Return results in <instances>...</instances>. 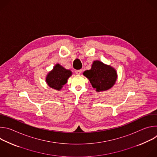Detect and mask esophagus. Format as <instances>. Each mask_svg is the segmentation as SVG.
I'll return each instance as SVG.
<instances>
[{"mask_svg": "<svg viewBox=\"0 0 157 157\" xmlns=\"http://www.w3.org/2000/svg\"><path fill=\"white\" fill-rule=\"evenodd\" d=\"M81 72H82V70H76V73L77 75H80V74L81 73Z\"/></svg>", "mask_w": 157, "mask_h": 157, "instance_id": "1", "label": "esophagus"}]
</instances>
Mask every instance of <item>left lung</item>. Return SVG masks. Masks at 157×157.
Wrapping results in <instances>:
<instances>
[{"mask_svg":"<svg viewBox=\"0 0 157 157\" xmlns=\"http://www.w3.org/2000/svg\"><path fill=\"white\" fill-rule=\"evenodd\" d=\"M83 75L89 79L97 91L107 90L113 87L117 79L116 71L99 61H94L91 69L85 71Z\"/></svg>","mask_w":157,"mask_h":157,"instance_id":"obj_1","label":"left lung"}]
</instances>
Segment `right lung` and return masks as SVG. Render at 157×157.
<instances>
[{
	"label": "right lung",
	"mask_w": 157,
	"mask_h": 157,
	"mask_svg": "<svg viewBox=\"0 0 157 157\" xmlns=\"http://www.w3.org/2000/svg\"><path fill=\"white\" fill-rule=\"evenodd\" d=\"M71 75V71L66 70L63 66L57 64L47 75L46 81L50 87L59 91L67 82V80Z\"/></svg>",
	"instance_id": "add662e5"
}]
</instances>
